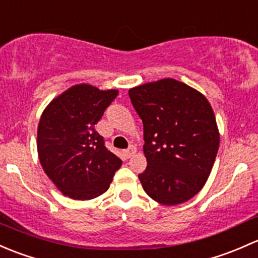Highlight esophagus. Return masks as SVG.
<instances>
[{
    "instance_id": "1",
    "label": "esophagus",
    "mask_w": 258,
    "mask_h": 258,
    "mask_svg": "<svg viewBox=\"0 0 258 258\" xmlns=\"http://www.w3.org/2000/svg\"><path fill=\"white\" fill-rule=\"evenodd\" d=\"M123 153H124V155L126 156V158H132V156L134 155L135 153H137V148H135L134 145H130V147L126 149V150H124Z\"/></svg>"
}]
</instances>
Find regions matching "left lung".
<instances>
[{"mask_svg":"<svg viewBox=\"0 0 258 258\" xmlns=\"http://www.w3.org/2000/svg\"><path fill=\"white\" fill-rule=\"evenodd\" d=\"M144 126L148 166L139 180L163 205L190 200L208 180L220 144L214 110L205 95L172 78L129 89Z\"/></svg>","mask_w":258,"mask_h":258,"instance_id":"8db88e82","label":"left lung"}]
</instances>
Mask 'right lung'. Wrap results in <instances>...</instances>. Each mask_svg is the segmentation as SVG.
<instances>
[{"label":"right lung","instance_id":"obj_1","mask_svg":"<svg viewBox=\"0 0 258 258\" xmlns=\"http://www.w3.org/2000/svg\"><path fill=\"white\" fill-rule=\"evenodd\" d=\"M118 90L77 84L52 100L42 113L37 150L47 176L63 195L90 200L109 188L121 160L105 148L95 130Z\"/></svg>","mask_w":258,"mask_h":258}]
</instances>
